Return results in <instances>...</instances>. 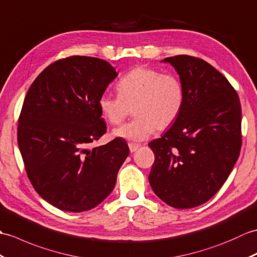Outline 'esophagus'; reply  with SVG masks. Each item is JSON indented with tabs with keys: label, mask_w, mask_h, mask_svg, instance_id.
<instances>
[{
	"label": "esophagus",
	"mask_w": 257,
	"mask_h": 257,
	"mask_svg": "<svg viewBox=\"0 0 257 257\" xmlns=\"http://www.w3.org/2000/svg\"><path fill=\"white\" fill-rule=\"evenodd\" d=\"M128 147H130V151H131V153H134L136 150H139V148L141 147V145H140V144L130 143V144H128Z\"/></svg>",
	"instance_id": "obj_1"
}]
</instances>
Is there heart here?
Wrapping results in <instances>:
<instances>
[{"instance_id":"1","label":"heart","mask_w":257,"mask_h":257,"mask_svg":"<svg viewBox=\"0 0 257 257\" xmlns=\"http://www.w3.org/2000/svg\"><path fill=\"white\" fill-rule=\"evenodd\" d=\"M118 95L102 94L98 105L111 125L121 124L133 109L135 117L114 131V135L131 141H144L157 131L169 128L185 104V87L178 76L162 73L152 67L130 70L116 84Z\"/></svg>"}]
</instances>
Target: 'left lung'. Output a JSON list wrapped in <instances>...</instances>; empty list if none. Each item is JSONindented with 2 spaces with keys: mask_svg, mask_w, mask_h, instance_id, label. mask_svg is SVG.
<instances>
[{
  "mask_svg": "<svg viewBox=\"0 0 257 257\" xmlns=\"http://www.w3.org/2000/svg\"><path fill=\"white\" fill-rule=\"evenodd\" d=\"M175 67L186 98L176 122L150 146L154 192L168 206L189 209L212 198L232 172L242 146V111L229 80L198 57L164 59Z\"/></svg>",
  "mask_w": 257,
  "mask_h": 257,
  "instance_id": "left-lung-1",
  "label": "left lung"
}]
</instances>
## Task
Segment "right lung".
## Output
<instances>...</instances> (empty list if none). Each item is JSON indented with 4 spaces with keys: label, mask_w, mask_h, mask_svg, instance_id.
Here are the masks:
<instances>
[{
    "label": "right lung",
    "mask_w": 257,
    "mask_h": 257,
    "mask_svg": "<svg viewBox=\"0 0 257 257\" xmlns=\"http://www.w3.org/2000/svg\"><path fill=\"white\" fill-rule=\"evenodd\" d=\"M116 76L105 60L70 56L45 68L27 91L17 125L23 162L34 189L60 210L98 206L128 156L122 139L91 147L106 133L98 101Z\"/></svg>",
    "instance_id": "add662e5"
}]
</instances>
